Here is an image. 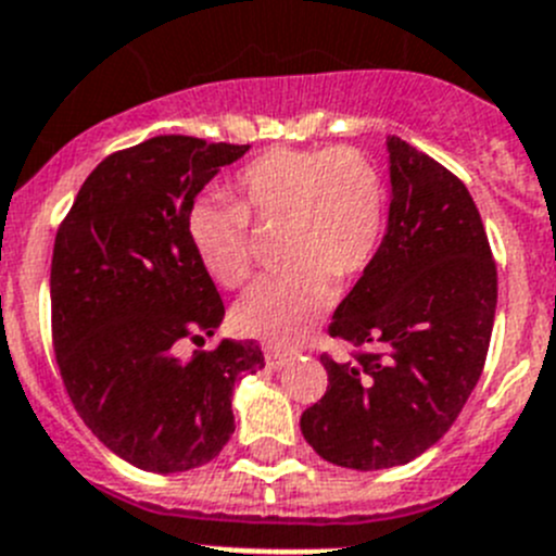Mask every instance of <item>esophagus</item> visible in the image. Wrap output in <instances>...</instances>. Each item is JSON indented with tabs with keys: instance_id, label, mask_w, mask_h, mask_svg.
Returning a JSON list of instances; mask_svg holds the SVG:
<instances>
[{
	"instance_id": "1",
	"label": "esophagus",
	"mask_w": 556,
	"mask_h": 556,
	"mask_svg": "<svg viewBox=\"0 0 556 556\" xmlns=\"http://www.w3.org/2000/svg\"><path fill=\"white\" fill-rule=\"evenodd\" d=\"M290 362H293V354H285V351H266V365L271 367V370H282V367H288Z\"/></svg>"
}]
</instances>
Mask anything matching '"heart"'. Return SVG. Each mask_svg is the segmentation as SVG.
I'll return each mask as SVG.
<instances>
[{"label":"heart","instance_id":"b5f03b06","mask_svg":"<svg viewBox=\"0 0 556 556\" xmlns=\"http://www.w3.org/2000/svg\"><path fill=\"white\" fill-rule=\"evenodd\" d=\"M232 202L197 197L186 236L214 282L238 288L252 271L254 230H279L285 271L254 282L232 318L247 337L288 349L334 304L337 285L359 277L376 257L387 191L372 161L354 148H274L249 161L230 184Z\"/></svg>","mask_w":556,"mask_h":556}]
</instances>
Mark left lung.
<instances>
[{
    "label": "left lung",
    "mask_w": 556,
    "mask_h": 556,
    "mask_svg": "<svg viewBox=\"0 0 556 556\" xmlns=\"http://www.w3.org/2000/svg\"><path fill=\"white\" fill-rule=\"evenodd\" d=\"M381 247L331 315L356 359L320 356L329 389L302 414L324 460L356 471L403 466L450 430L480 381L496 315V266L477 205L453 173L387 137Z\"/></svg>",
    "instance_id": "1"
}]
</instances>
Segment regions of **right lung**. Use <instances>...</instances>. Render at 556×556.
I'll return each instance as SVG.
<instances>
[{
    "label": "right lung",
    "mask_w": 556,
    "mask_h": 556,
    "mask_svg": "<svg viewBox=\"0 0 556 556\" xmlns=\"http://www.w3.org/2000/svg\"><path fill=\"white\" fill-rule=\"evenodd\" d=\"M249 144L153 137L109 155L62 222L51 257V329L67 395L87 428L153 475L197 469L236 430L232 389L263 370L257 342H205L225 320L186 214Z\"/></svg>",
    "instance_id": "add662e5"
}]
</instances>
